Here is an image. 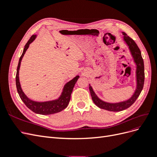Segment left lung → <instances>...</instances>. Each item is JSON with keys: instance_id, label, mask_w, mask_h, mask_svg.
I'll list each match as a JSON object with an SVG mask.
<instances>
[{"instance_id": "1", "label": "left lung", "mask_w": 157, "mask_h": 157, "mask_svg": "<svg viewBox=\"0 0 157 157\" xmlns=\"http://www.w3.org/2000/svg\"><path fill=\"white\" fill-rule=\"evenodd\" d=\"M123 35V40L127 45L128 49L130 50V54L132 57L134 62L136 65V90L132 94V96L128 99L127 100L116 102V103H109L102 100L99 98L94 91L92 87L89 84V90L90 94L92 98L94 103L101 109H105L109 111H121L126 109L130 107L134 103L137 98L139 97L142 89L144 88V80H145V73H144V59L142 58L141 53L138 46L136 44L134 40L128 36L124 32H122Z\"/></svg>"}]
</instances>
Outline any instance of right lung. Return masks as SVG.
<instances>
[{
    "label": "right lung",
    "instance_id": "obj_1",
    "mask_svg": "<svg viewBox=\"0 0 157 157\" xmlns=\"http://www.w3.org/2000/svg\"><path fill=\"white\" fill-rule=\"evenodd\" d=\"M36 37V35H33L30 38V39L28 40L27 44L25 45L24 49H23L20 60H19L16 77V88L21 99L25 104V105L29 109H31L32 111L36 114H40V115H51V114L59 113L67 107L71 99V93L73 92L76 82H77L79 78V76L77 75L73 79H71L69 82L66 83L64 85L62 92H61L59 97L56 99L46 101H36L28 98L21 89L20 82V78H19V71H20L21 62L23 56H24L25 52L29 47L30 44H31L35 40Z\"/></svg>",
    "mask_w": 157,
    "mask_h": 157
}]
</instances>
